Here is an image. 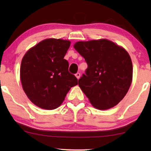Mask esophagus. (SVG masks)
<instances>
[{
    "label": "esophagus",
    "mask_w": 151,
    "mask_h": 151,
    "mask_svg": "<svg viewBox=\"0 0 151 151\" xmlns=\"http://www.w3.org/2000/svg\"><path fill=\"white\" fill-rule=\"evenodd\" d=\"M76 77L78 78V79H79V78H80V73H77L76 74Z\"/></svg>",
    "instance_id": "1"
}]
</instances>
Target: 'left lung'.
<instances>
[{
    "mask_svg": "<svg viewBox=\"0 0 151 151\" xmlns=\"http://www.w3.org/2000/svg\"><path fill=\"white\" fill-rule=\"evenodd\" d=\"M74 48L88 65L78 85L92 106L106 110L127 93L133 80V64L122 47L107 39L78 41Z\"/></svg>",
    "mask_w": 151,
    "mask_h": 151,
    "instance_id": "obj_1",
    "label": "left lung"
}]
</instances>
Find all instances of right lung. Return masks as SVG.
<instances>
[{
  "label": "right lung",
  "mask_w": 151,
  "mask_h": 151,
  "mask_svg": "<svg viewBox=\"0 0 151 151\" xmlns=\"http://www.w3.org/2000/svg\"><path fill=\"white\" fill-rule=\"evenodd\" d=\"M71 42L56 38L45 39L32 47L22 58L20 81L24 93L36 106L46 110L62 104L78 79L68 71L64 57Z\"/></svg>",
  "instance_id": "1"
}]
</instances>
